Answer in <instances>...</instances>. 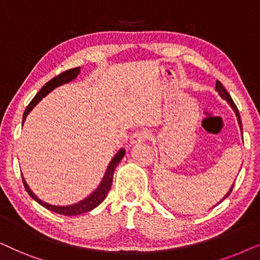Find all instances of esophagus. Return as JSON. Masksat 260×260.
I'll use <instances>...</instances> for the list:
<instances>
[{
	"label": "esophagus",
	"mask_w": 260,
	"mask_h": 260,
	"mask_svg": "<svg viewBox=\"0 0 260 260\" xmlns=\"http://www.w3.org/2000/svg\"><path fill=\"white\" fill-rule=\"evenodd\" d=\"M151 136V133L149 131L148 129H142V130H138L135 133L133 136H131V141L130 143L131 144H137V143H141V142H144L150 138Z\"/></svg>",
	"instance_id": "34e87169"
}]
</instances>
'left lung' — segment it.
Here are the masks:
<instances>
[{"label": "left lung", "instance_id": "8db88e82", "mask_svg": "<svg viewBox=\"0 0 260 260\" xmlns=\"http://www.w3.org/2000/svg\"><path fill=\"white\" fill-rule=\"evenodd\" d=\"M215 90L218 91V93L221 95V98H223V99H226L227 102H229V104L232 106V109L234 110V112H236V115H237V118H238V123H239V126H240V130H241V133H243V127H241V120H240V115H239V111H238V108L236 106V104H234V102H233V99L231 98V95H230V93L229 92L226 91V88L223 87V85L220 83L219 80H216V85H215ZM233 187H234V183L232 184V187H231V189L229 190V193H227L225 197H223V199L222 200H225V199L229 197V195L231 194V191H232V189H233ZM221 200V201H222ZM220 201V202H221ZM219 202V204H220Z\"/></svg>", "mask_w": 260, "mask_h": 260}]
</instances>
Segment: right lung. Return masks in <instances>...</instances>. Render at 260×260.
Here are the masks:
<instances>
[{"mask_svg":"<svg viewBox=\"0 0 260 260\" xmlns=\"http://www.w3.org/2000/svg\"><path fill=\"white\" fill-rule=\"evenodd\" d=\"M79 72H80V67H76V69L67 70V71H65V72L60 73L59 76L53 78V79L48 81V83H46L44 86L41 87V90L38 92L37 95H35V97L33 98V101H31L29 104H28L26 110H24L22 124L24 122V119H26L28 113L31 111V109H33L34 106L37 105L42 98L46 97V95H47L52 90H54L55 87H58V86H60V85L66 84V83H69V81L73 80L74 78H77V76L79 74ZM124 155H125V150H124V149H120V150L116 154L115 157L111 159V162H110V165L108 167V169H106V173H105L104 177H103V181H102V183L99 184V187L93 191V193L90 195V197L85 198L84 200L79 201L78 204L70 205V206L48 205V204H46V202L41 201L39 198H37V195H35L33 191L29 189V187H28L26 181H24L23 177H22L23 186H24V188H26L27 193L31 197V199H34L35 201L39 202V204H40L41 206H44L45 208L49 209V211L58 213V214H61V215H66V216L83 214V213L90 212L93 208L97 207L98 205H101L103 200H104V199L106 198V195H108L110 188H111V186H112V180H113V173H115V168L117 166H118V163L120 162V159L123 158Z\"/></svg>","mask_w":260,"mask_h":260,"instance_id":"right-lung-1","label":"right lung"}]
</instances>
